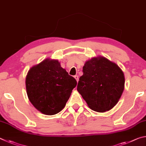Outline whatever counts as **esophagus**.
Returning <instances> with one entry per match:
<instances>
[{"label":"esophagus","instance_id":"34e87169","mask_svg":"<svg viewBox=\"0 0 146 146\" xmlns=\"http://www.w3.org/2000/svg\"><path fill=\"white\" fill-rule=\"evenodd\" d=\"M74 78L76 79V80L77 81V82H78V81H79V77H78V76L77 75H76V76H74Z\"/></svg>","mask_w":146,"mask_h":146}]
</instances>
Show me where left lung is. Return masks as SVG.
I'll list each match as a JSON object with an SVG mask.
<instances>
[{
	"label": "left lung",
	"instance_id": "left-lung-1",
	"mask_svg": "<svg viewBox=\"0 0 146 146\" xmlns=\"http://www.w3.org/2000/svg\"><path fill=\"white\" fill-rule=\"evenodd\" d=\"M77 90L88 106L98 112L110 110L118 103L124 89L123 72L115 63L104 56L85 62Z\"/></svg>",
	"mask_w": 146,
	"mask_h": 146
}]
</instances>
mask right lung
Listing matches in <instances>:
<instances>
[{
  "instance_id": "right-lung-1",
  "label": "right lung",
  "mask_w": 146,
  "mask_h": 146,
  "mask_svg": "<svg viewBox=\"0 0 146 146\" xmlns=\"http://www.w3.org/2000/svg\"><path fill=\"white\" fill-rule=\"evenodd\" d=\"M77 81L58 60L46 58L33 66L25 78L31 103L41 113L52 115L65 108Z\"/></svg>"
}]
</instances>
